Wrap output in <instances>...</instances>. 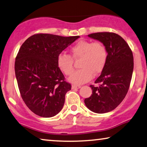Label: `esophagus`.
<instances>
[{"label": "esophagus", "mask_w": 147, "mask_h": 147, "mask_svg": "<svg viewBox=\"0 0 147 147\" xmlns=\"http://www.w3.org/2000/svg\"><path fill=\"white\" fill-rule=\"evenodd\" d=\"M81 86H79V85H72V89L74 90V89H79V88H80Z\"/></svg>", "instance_id": "esophagus-1"}]
</instances>
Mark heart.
Here are the masks:
<instances>
[{
  "label": "heart",
  "instance_id": "b5f03b06",
  "mask_svg": "<svg viewBox=\"0 0 147 147\" xmlns=\"http://www.w3.org/2000/svg\"><path fill=\"white\" fill-rule=\"evenodd\" d=\"M71 56L61 54L57 58V67L65 75L69 76L74 71V60H78L81 68L72 74L69 78L74 84H82L90 80L94 75H97L105 67L108 53L103 43L80 40L70 50Z\"/></svg>",
  "mask_w": 147,
  "mask_h": 147
}]
</instances>
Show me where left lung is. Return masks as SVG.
Listing matches in <instances>:
<instances>
[{
    "label": "left lung",
    "instance_id": "1",
    "mask_svg": "<svg viewBox=\"0 0 147 147\" xmlns=\"http://www.w3.org/2000/svg\"><path fill=\"white\" fill-rule=\"evenodd\" d=\"M103 43L107 50L105 67L95 84L90 85L92 94L86 98V106L95 113H106L116 109L129 90L134 70V56L129 46L114 32H95L88 35Z\"/></svg>",
    "mask_w": 147,
    "mask_h": 147
}]
</instances>
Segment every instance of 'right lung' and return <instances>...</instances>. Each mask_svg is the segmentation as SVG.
<instances>
[{
    "label": "right lung",
    "mask_w": 147,
    "mask_h": 147,
    "mask_svg": "<svg viewBox=\"0 0 147 147\" xmlns=\"http://www.w3.org/2000/svg\"><path fill=\"white\" fill-rule=\"evenodd\" d=\"M79 37L36 34L20 48L15 61L18 88L24 103L35 115L50 118L63 109L71 85L58 68L57 58Z\"/></svg>",
    "instance_id": "1"
}]
</instances>
